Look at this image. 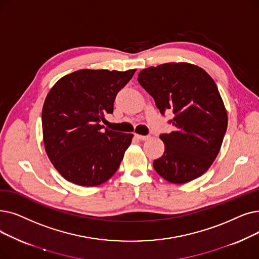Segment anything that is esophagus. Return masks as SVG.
<instances>
[{
    "label": "esophagus",
    "mask_w": 259,
    "mask_h": 259,
    "mask_svg": "<svg viewBox=\"0 0 259 259\" xmlns=\"http://www.w3.org/2000/svg\"><path fill=\"white\" fill-rule=\"evenodd\" d=\"M136 138L141 141H146L147 139H149L148 136H141V134H136Z\"/></svg>",
    "instance_id": "obj_1"
}]
</instances>
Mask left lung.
<instances>
[{"mask_svg": "<svg viewBox=\"0 0 259 259\" xmlns=\"http://www.w3.org/2000/svg\"><path fill=\"white\" fill-rule=\"evenodd\" d=\"M138 80L154 99L175 131L161 134L165 151L153 167L166 181L183 184L203 175L218 155L228 128V113L212 78L201 67L164 63L142 70Z\"/></svg>", "mask_w": 259, "mask_h": 259, "instance_id": "1", "label": "left lung"}]
</instances>
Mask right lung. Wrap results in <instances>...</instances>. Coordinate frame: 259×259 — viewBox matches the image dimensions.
Returning a JSON list of instances; mask_svg holds the SVG:
<instances>
[{"instance_id": "add662e5", "label": "right lung", "mask_w": 259, "mask_h": 259, "mask_svg": "<svg viewBox=\"0 0 259 259\" xmlns=\"http://www.w3.org/2000/svg\"><path fill=\"white\" fill-rule=\"evenodd\" d=\"M137 70H79L54 84L42 109L44 147L69 182L97 186L113 176L133 134L104 129L117 93Z\"/></svg>"}]
</instances>
